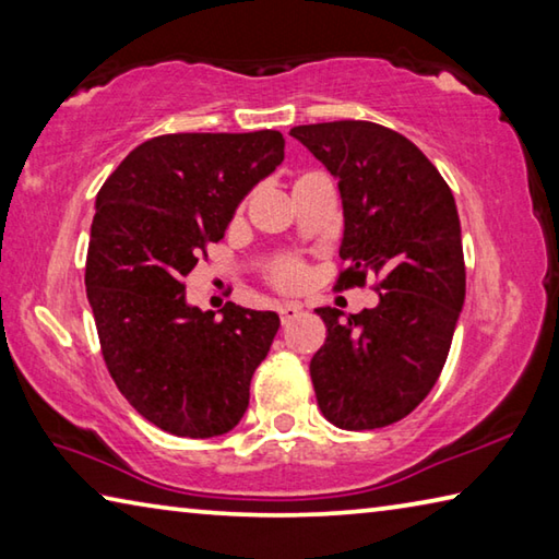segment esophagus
Here are the masks:
<instances>
[{"label": "esophagus", "mask_w": 559, "mask_h": 559, "mask_svg": "<svg viewBox=\"0 0 559 559\" xmlns=\"http://www.w3.org/2000/svg\"><path fill=\"white\" fill-rule=\"evenodd\" d=\"M300 313H302L300 302H281V306H278V316H281L283 325L290 323V320H296Z\"/></svg>", "instance_id": "obj_1"}]
</instances>
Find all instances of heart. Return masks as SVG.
<instances>
[{"label":"heart","instance_id":"obj_1","mask_svg":"<svg viewBox=\"0 0 559 559\" xmlns=\"http://www.w3.org/2000/svg\"><path fill=\"white\" fill-rule=\"evenodd\" d=\"M306 278L308 269L298 259H281L269 269V281L281 290H298Z\"/></svg>","mask_w":559,"mask_h":559}]
</instances>
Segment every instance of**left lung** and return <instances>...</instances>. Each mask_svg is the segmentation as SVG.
Listing matches in <instances>:
<instances>
[{
    "instance_id": "obj_1",
    "label": "left lung",
    "mask_w": 559,
    "mask_h": 559,
    "mask_svg": "<svg viewBox=\"0 0 559 559\" xmlns=\"http://www.w3.org/2000/svg\"><path fill=\"white\" fill-rule=\"evenodd\" d=\"M337 177L345 236L335 288L374 273L377 308L343 316L318 308L325 345L310 359L318 406L347 431L404 419L437 384L466 296L461 224L447 179L400 132L370 120L298 126Z\"/></svg>"
}]
</instances>
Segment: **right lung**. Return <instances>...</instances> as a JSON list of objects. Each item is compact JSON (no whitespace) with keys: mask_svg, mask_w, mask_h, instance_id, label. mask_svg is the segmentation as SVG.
<instances>
[{"mask_svg":"<svg viewBox=\"0 0 559 559\" xmlns=\"http://www.w3.org/2000/svg\"><path fill=\"white\" fill-rule=\"evenodd\" d=\"M278 130L175 132L138 145L100 187L86 290L120 394L167 433L231 431L281 320L226 302L187 306L185 276L246 192L283 163Z\"/></svg>","mask_w":559,"mask_h":559,"instance_id":"right-lung-1","label":"right lung"}]
</instances>
